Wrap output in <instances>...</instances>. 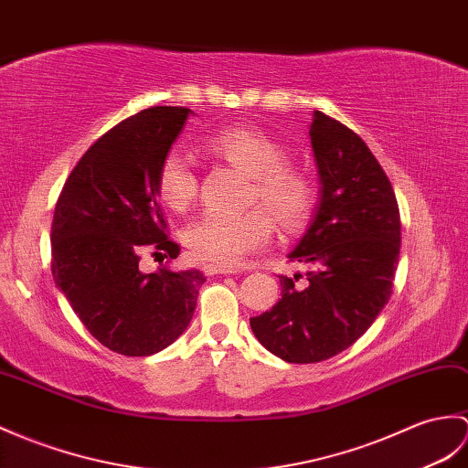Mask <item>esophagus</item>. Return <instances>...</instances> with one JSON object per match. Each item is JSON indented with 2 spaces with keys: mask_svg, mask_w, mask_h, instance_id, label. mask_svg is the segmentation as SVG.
<instances>
[{
  "mask_svg": "<svg viewBox=\"0 0 468 468\" xmlns=\"http://www.w3.org/2000/svg\"><path fill=\"white\" fill-rule=\"evenodd\" d=\"M203 271H205V275H233V273H237L235 269L225 267V265H217V263L203 265Z\"/></svg>",
  "mask_w": 468,
  "mask_h": 468,
  "instance_id": "esophagus-1",
  "label": "esophagus"
}]
</instances>
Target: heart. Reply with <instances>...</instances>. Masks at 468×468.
<instances>
[{
    "label": "heart",
    "instance_id": "heart-1",
    "mask_svg": "<svg viewBox=\"0 0 468 468\" xmlns=\"http://www.w3.org/2000/svg\"><path fill=\"white\" fill-rule=\"evenodd\" d=\"M213 155L253 176L251 201L259 199L287 231L305 225L314 207V185L307 173L287 165V154L277 141L255 127L235 125L219 129L205 139ZM159 195L171 209L187 211L197 197V176L187 157L171 151L157 173ZM273 221L263 207L243 213L209 211L185 231V243L195 257L217 265H235L245 255L265 247Z\"/></svg>",
    "mask_w": 468,
    "mask_h": 468
}]
</instances>
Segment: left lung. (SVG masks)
Masks as SVG:
<instances>
[{"label": "left lung", "instance_id": "1", "mask_svg": "<svg viewBox=\"0 0 468 468\" xmlns=\"http://www.w3.org/2000/svg\"><path fill=\"white\" fill-rule=\"evenodd\" d=\"M319 199L289 253L305 281L279 275L281 299L251 319L257 341L287 363H319L351 346L393 292L400 217L383 167L349 127L321 112L309 125Z\"/></svg>", "mask_w": 468, "mask_h": 468}]
</instances>
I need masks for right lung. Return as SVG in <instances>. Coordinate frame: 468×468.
<instances>
[{
  "instance_id": "right-lung-1",
  "label": "right lung",
  "mask_w": 468,
  "mask_h": 468,
  "mask_svg": "<svg viewBox=\"0 0 468 468\" xmlns=\"http://www.w3.org/2000/svg\"><path fill=\"white\" fill-rule=\"evenodd\" d=\"M191 113L149 107L117 123L85 151L53 213V281L85 329L125 356L155 355L183 335L205 283L199 269H139L144 251L179 255L157 173Z\"/></svg>"
}]
</instances>
